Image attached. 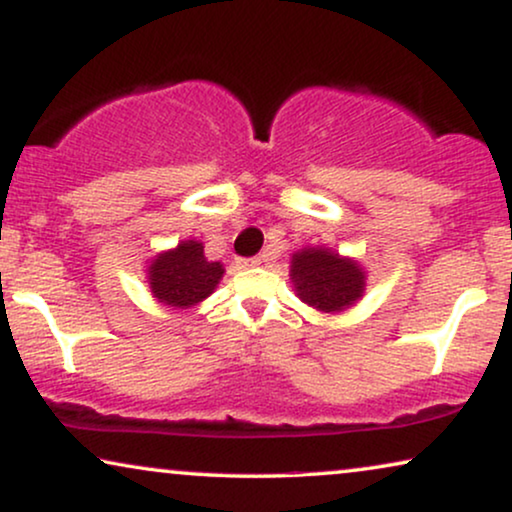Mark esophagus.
Here are the masks:
<instances>
[{
  "label": "esophagus",
  "mask_w": 512,
  "mask_h": 512,
  "mask_svg": "<svg viewBox=\"0 0 512 512\" xmlns=\"http://www.w3.org/2000/svg\"><path fill=\"white\" fill-rule=\"evenodd\" d=\"M264 262H269V257L260 255V257H252V260H241L238 262V267H260Z\"/></svg>",
  "instance_id": "esophagus-1"
}]
</instances>
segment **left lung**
<instances>
[{"instance_id":"obj_1","label":"left lung","mask_w":512,"mask_h":512,"mask_svg":"<svg viewBox=\"0 0 512 512\" xmlns=\"http://www.w3.org/2000/svg\"><path fill=\"white\" fill-rule=\"evenodd\" d=\"M290 283L306 306L320 313H342L365 295L367 274L353 257L325 245H306L290 260Z\"/></svg>"}]
</instances>
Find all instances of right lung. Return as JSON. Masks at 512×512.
I'll return each mask as SVG.
<instances>
[{
	"label": "right lung",
	"instance_id": "right-lung-1",
	"mask_svg": "<svg viewBox=\"0 0 512 512\" xmlns=\"http://www.w3.org/2000/svg\"><path fill=\"white\" fill-rule=\"evenodd\" d=\"M222 276V264L208 262L203 255V243L196 238H187L175 248L161 250L147 267L149 292L168 309H194L213 295Z\"/></svg>",
	"mask_w": 512,
	"mask_h": 512
}]
</instances>
